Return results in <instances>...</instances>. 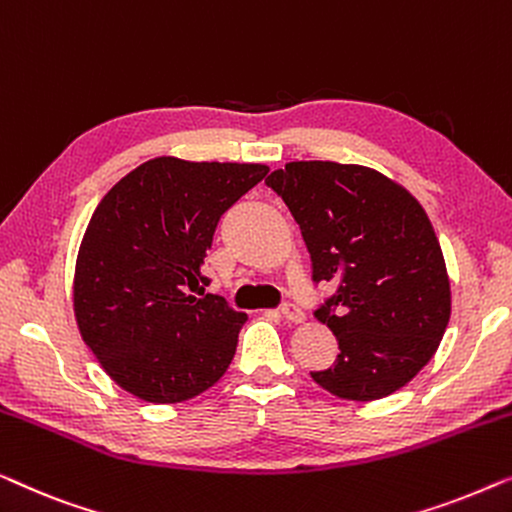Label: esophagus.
<instances>
[{"label":"esophagus","mask_w":512,"mask_h":512,"mask_svg":"<svg viewBox=\"0 0 512 512\" xmlns=\"http://www.w3.org/2000/svg\"><path fill=\"white\" fill-rule=\"evenodd\" d=\"M280 313H283V318H285L287 322H294V325H301V322L306 320L304 311H301V308H299L297 304H285L283 308H280Z\"/></svg>","instance_id":"1"}]
</instances>
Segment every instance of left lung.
Here are the masks:
<instances>
[{"mask_svg": "<svg viewBox=\"0 0 512 512\" xmlns=\"http://www.w3.org/2000/svg\"><path fill=\"white\" fill-rule=\"evenodd\" d=\"M266 185L297 220L313 280L338 285L315 315L341 355L311 378L338 399L390 397L434 357L452 311L429 215L406 187L362 164L287 162Z\"/></svg>", "mask_w": 512, "mask_h": 512, "instance_id": "1", "label": "left lung"}]
</instances>
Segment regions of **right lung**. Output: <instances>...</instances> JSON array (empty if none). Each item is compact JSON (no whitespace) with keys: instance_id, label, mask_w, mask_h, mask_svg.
Here are the masks:
<instances>
[{"instance_id":"obj_1","label":"right lung","mask_w":512,"mask_h":512,"mask_svg":"<svg viewBox=\"0 0 512 512\" xmlns=\"http://www.w3.org/2000/svg\"><path fill=\"white\" fill-rule=\"evenodd\" d=\"M266 174V164L155 157L92 213L76 257V325L106 376L136 399H194L232 364L248 315L190 292L208 285L220 215Z\"/></svg>"}]
</instances>
